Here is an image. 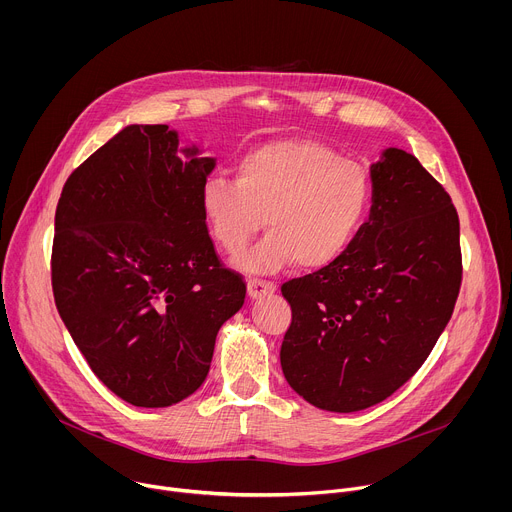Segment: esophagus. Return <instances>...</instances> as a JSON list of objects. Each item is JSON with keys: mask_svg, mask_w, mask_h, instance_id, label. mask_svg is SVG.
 <instances>
[{"mask_svg": "<svg viewBox=\"0 0 512 512\" xmlns=\"http://www.w3.org/2000/svg\"><path fill=\"white\" fill-rule=\"evenodd\" d=\"M277 291V287L269 281H261V279H249L247 283V294L251 300H259L265 296H273Z\"/></svg>", "mask_w": 512, "mask_h": 512, "instance_id": "obj_1", "label": "esophagus"}]
</instances>
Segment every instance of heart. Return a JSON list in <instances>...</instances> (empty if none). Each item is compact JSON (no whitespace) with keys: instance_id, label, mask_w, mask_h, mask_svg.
<instances>
[{"instance_id":"obj_1","label":"heart","mask_w":512,"mask_h":512,"mask_svg":"<svg viewBox=\"0 0 512 512\" xmlns=\"http://www.w3.org/2000/svg\"><path fill=\"white\" fill-rule=\"evenodd\" d=\"M371 178L312 139L271 141L247 152L237 180L212 176L202 184L200 208L212 239L241 253L263 225L269 235L237 259L253 273H273L296 263L322 269L356 241L371 210Z\"/></svg>"}]
</instances>
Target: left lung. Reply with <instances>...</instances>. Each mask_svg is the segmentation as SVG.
Masks as SVG:
<instances>
[{
    "label": "left lung",
    "instance_id": "1",
    "mask_svg": "<svg viewBox=\"0 0 512 512\" xmlns=\"http://www.w3.org/2000/svg\"><path fill=\"white\" fill-rule=\"evenodd\" d=\"M369 221L332 265L283 283L291 326L281 371L310 405L352 413L405 385L452 318L460 221L419 160L387 148L371 164Z\"/></svg>",
    "mask_w": 512,
    "mask_h": 512
}]
</instances>
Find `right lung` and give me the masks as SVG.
<instances>
[{
	"mask_svg": "<svg viewBox=\"0 0 512 512\" xmlns=\"http://www.w3.org/2000/svg\"><path fill=\"white\" fill-rule=\"evenodd\" d=\"M168 125L131 123L66 180L54 216L58 314L99 381L170 407L206 379L221 326L245 304L200 208L216 166Z\"/></svg>",
	"mask_w": 512,
	"mask_h": 512,
	"instance_id": "right-lung-1",
	"label": "right lung"
}]
</instances>
